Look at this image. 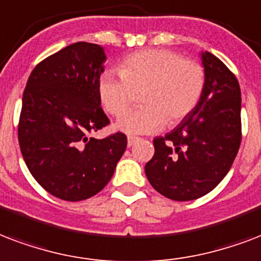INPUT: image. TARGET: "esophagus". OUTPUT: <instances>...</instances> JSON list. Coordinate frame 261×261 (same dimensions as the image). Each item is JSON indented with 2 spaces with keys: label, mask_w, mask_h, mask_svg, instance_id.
<instances>
[{
  "label": "esophagus",
  "mask_w": 261,
  "mask_h": 261,
  "mask_svg": "<svg viewBox=\"0 0 261 261\" xmlns=\"http://www.w3.org/2000/svg\"><path fill=\"white\" fill-rule=\"evenodd\" d=\"M138 137H128V138H127V145H128V148H131V146H133L135 142H138Z\"/></svg>",
  "instance_id": "34e87169"
}]
</instances>
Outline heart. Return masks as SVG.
I'll return each mask as SVG.
<instances>
[{"mask_svg": "<svg viewBox=\"0 0 261 261\" xmlns=\"http://www.w3.org/2000/svg\"><path fill=\"white\" fill-rule=\"evenodd\" d=\"M117 72L105 71L99 76L98 97L107 112L120 116L132 103L134 93L143 91L140 100L144 107L116 122L117 130L128 135L154 134L167 123H180L197 108L205 89L202 65L166 49L127 56Z\"/></svg>", "mask_w": 261, "mask_h": 261, "instance_id": "b5f03b06", "label": "heart"}]
</instances>
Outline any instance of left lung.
<instances>
[{
    "label": "left lung",
    "mask_w": 261,
    "mask_h": 261,
    "mask_svg": "<svg viewBox=\"0 0 261 261\" xmlns=\"http://www.w3.org/2000/svg\"><path fill=\"white\" fill-rule=\"evenodd\" d=\"M205 89L197 108L174 130L153 139L145 174L154 190L175 201L205 196L227 175L241 144V89L234 73L201 51Z\"/></svg>",
    "instance_id": "left-lung-1"
}]
</instances>
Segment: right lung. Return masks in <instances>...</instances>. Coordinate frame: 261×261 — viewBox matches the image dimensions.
<instances>
[{
  "mask_svg": "<svg viewBox=\"0 0 261 261\" xmlns=\"http://www.w3.org/2000/svg\"><path fill=\"white\" fill-rule=\"evenodd\" d=\"M105 60L99 45L72 43L41 61L23 93V159L38 184L65 201L101 192L127 148L123 133L104 139L89 135L109 124L98 97Z\"/></svg>",
  "mask_w": 261,
  "mask_h": 261,
  "instance_id": "obj_1",
  "label": "right lung"
}]
</instances>
